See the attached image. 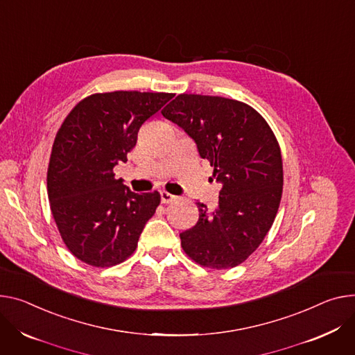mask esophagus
<instances>
[{
  "mask_svg": "<svg viewBox=\"0 0 355 355\" xmlns=\"http://www.w3.org/2000/svg\"><path fill=\"white\" fill-rule=\"evenodd\" d=\"M159 196H161V202H163V204H170V202L177 200L175 196L170 194V192H167V191H161Z\"/></svg>",
  "mask_w": 355,
  "mask_h": 355,
  "instance_id": "34e87169",
  "label": "esophagus"
}]
</instances>
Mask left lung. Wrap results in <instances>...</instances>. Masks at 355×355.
<instances>
[{
    "label": "left lung",
    "mask_w": 355,
    "mask_h": 355,
    "mask_svg": "<svg viewBox=\"0 0 355 355\" xmlns=\"http://www.w3.org/2000/svg\"><path fill=\"white\" fill-rule=\"evenodd\" d=\"M163 116L196 141L220 184L215 209L180 234L184 252L212 269L235 268L262 243L279 209L283 164L279 143L253 107L219 96L178 94Z\"/></svg>",
    "instance_id": "8db88e82"
}]
</instances>
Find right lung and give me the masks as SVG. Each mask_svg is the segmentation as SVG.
I'll use <instances>...</instances> for the list:
<instances>
[{
    "instance_id": "add662e5",
    "label": "right lung",
    "mask_w": 355,
    "mask_h": 355,
    "mask_svg": "<svg viewBox=\"0 0 355 355\" xmlns=\"http://www.w3.org/2000/svg\"><path fill=\"white\" fill-rule=\"evenodd\" d=\"M173 93H96L79 102L56 133L48 198L59 234L82 262L107 268L130 256L159 204L157 191L136 194L114 178L141 124Z\"/></svg>"
}]
</instances>
